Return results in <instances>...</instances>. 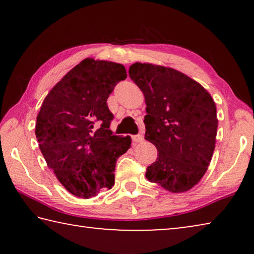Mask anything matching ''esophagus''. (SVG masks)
<instances>
[{
    "label": "esophagus",
    "mask_w": 254,
    "mask_h": 254,
    "mask_svg": "<svg viewBox=\"0 0 254 254\" xmlns=\"http://www.w3.org/2000/svg\"><path fill=\"white\" fill-rule=\"evenodd\" d=\"M143 141V136L141 135V134H137V135H133L132 136V142H133V144H137V143H140V142H142Z\"/></svg>",
    "instance_id": "esophagus-1"
}]
</instances>
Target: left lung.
<instances>
[{"label": "left lung", "mask_w": 254, "mask_h": 254, "mask_svg": "<svg viewBox=\"0 0 254 254\" xmlns=\"http://www.w3.org/2000/svg\"><path fill=\"white\" fill-rule=\"evenodd\" d=\"M128 76L144 95V139L158 150L145 177L174 194L190 190L207 171L216 143L214 100L198 81L170 67L135 63Z\"/></svg>", "instance_id": "left-lung-1"}]
</instances>
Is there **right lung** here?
<instances>
[{"label":"right lung","instance_id":"add662e5","mask_svg":"<svg viewBox=\"0 0 254 254\" xmlns=\"http://www.w3.org/2000/svg\"><path fill=\"white\" fill-rule=\"evenodd\" d=\"M126 78L121 64L86 58L51 88L37 115L34 132L47 166L79 198L111 189L117 160L131 147V136L112 134L106 103Z\"/></svg>","mask_w":254,"mask_h":254}]
</instances>
